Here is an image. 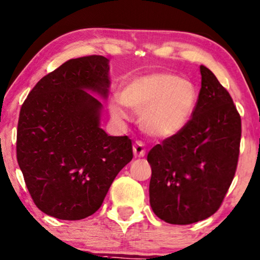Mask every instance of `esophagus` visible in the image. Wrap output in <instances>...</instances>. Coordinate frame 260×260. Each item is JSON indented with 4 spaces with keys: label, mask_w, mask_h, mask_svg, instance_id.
<instances>
[{
    "label": "esophagus",
    "mask_w": 260,
    "mask_h": 260,
    "mask_svg": "<svg viewBox=\"0 0 260 260\" xmlns=\"http://www.w3.org/2000/svg\"><path fill=\"white\" fill-rule=\"evenodd\" d=\"M133 154H135V158H142L145 155V148L142 142H136V144L133 145Z\"/></svg>",
    "instance_id": "1"
}]
</instances>
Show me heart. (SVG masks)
<instances>
[{
	"label": "heart",
	"mask_w": 260,
	"mask_h": 260,
	"mask_svg": "<svg viewBox=\"0 0 260 260\" xmlns=\"http://www.w3.org/2000/svg\"><path fill=\"white\" fill-rule=\"evenodd\" d=\"M198 102V91L189 80L165 71L133 76L121 98L112 99L110 111L117 119L127 118L125 106L141 113L142 129L154 138L167 139L189 123Z\"/></svg>",
	"instance_id": "b5f03b06"
}]
</instances>
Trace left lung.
I'll return each instance as SVG.
<instances>
[{
  "label": "left lung",
  "mask_w": 260,
  "mask_h": 260,
  "mask_svg": "<svg viewBox=\"0 0 260 260\" xmlns=\"http://www.w3.org/2000/svg\"><path fill=\"white\" fill-rule=\"evenodd\" d=\"M201 90L192 117L178 135L148 153L149 202L172 224L210 217L233 180L241 143V116L215 74L200 67Z\"/></svg>",
  "instance_id": "left-lung-1"
}]
</instances>
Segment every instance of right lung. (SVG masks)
<instances>
[{
  "label": "right lung",
  "instance_id": "right-lung-1",
  "mask_svg": "<svg viewBox=\"0 0 260 260\" xmlns=\"http://www.w3.org/2000/svg\"><path fill=\"white\" fill-rule=\"evenodd\" d=\"M101 55L70 59L37 82L19 112L17 160L34 204L59 219L95 213L133 158L127 136L101 127L110 65Z\"/></svg>",
  "mask_w": 260,
  "mask_h": 260
}]
</instances>
